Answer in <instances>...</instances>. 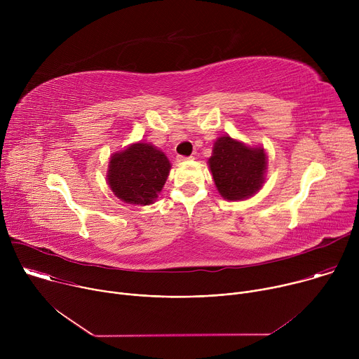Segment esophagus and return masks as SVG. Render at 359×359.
<instances>
[{"label": "esophagus", "instance_id": "1", "mask_svg": "<svg viewBox=\"0 0 359 359\" xmlns=\"http://www.w3.org/2000/svg\"><path fill=\"white\" fill-rule=\"evenodd\" d=\"M193 156H177V162H186V161H191Z\"/></svg>", "mask_w": 359, "mask_h": 359}]
</instances>
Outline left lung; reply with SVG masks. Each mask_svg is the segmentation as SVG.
<instances>
[{
  "mask_svg": "<svg viewBox=\"0 0 359 359\" xmlns=\"http://www.w3.org/2000/svg\"><path fill=\"white\" fill-rule=\"evenodd\" d=\"M267 156L263 147H252L230 137H219L209 168L219 193L227 200H243L257 193L264 183Z\"/></svg>",
  "mask_w": 359,
  "mask_h": 359,
  "instance_id": "obj_1",
  "label": "left lung"
}]
</instances>
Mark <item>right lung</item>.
<instances>
[{"label": "right lung", "instance_id": "1", "mask_svg": "<svg viewBox=\"0 0 359 359\" xmlns=\"http://www.w3.org/2000/svg\"><path fill=\"white\" fill-rule=\"evenodd\" d=\"M170 172L165 153L150 143H133L114 153L109 161L108 184L125 203L147 206L162 191Z\"/></svg>", "mask_w": 359, "mask_h": 359}]
</instances>
